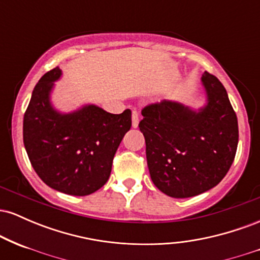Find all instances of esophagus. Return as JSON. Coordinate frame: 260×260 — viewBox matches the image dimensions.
Listing matches in <instances>:
<instances>
[{"instance_id": "esophagus-1", "label": "esophagus", "mask_w": 260, "mask_h": 260, "mask_svg": "<svg viewBox=\"0 0 260 260\" xmlns=\"http://www.w3.org/2000/svg\"><path fill=\"white\" fill-rule=\"evenodd\" d=\"M138 124H139V113L138 111L134 110V111H132V127L137 128L138 127Z\"/></svg>"}]
</instances>
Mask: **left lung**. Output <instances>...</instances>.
<instances>
[{
  "mask_svg": "<svg viewBox=\"0 0 260 260\" xmlns=\"http://www.w3.org/2000/svg\"><path fill=\"white\" fill-rule=\"evenodd\" d=\"M205 104L199 109L162 100L142 110L139 129L153 183L172 198H189L220 183L234 162L237 116L226 89L204 72Z\"/></svg>",
  "mask_w": 260,
  "mask_h": 260,
  "instance_id": "8db88e82",
  "label": "left lung"
}]
</instances>
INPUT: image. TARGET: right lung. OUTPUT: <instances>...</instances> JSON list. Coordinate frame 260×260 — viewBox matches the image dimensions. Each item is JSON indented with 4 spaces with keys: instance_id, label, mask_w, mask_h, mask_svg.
Wrapping results in <instances>:
<instances>
[{
    "instance_id": "obj_1",
    "label": "right lung",
    "mask_w": 260,
    "mask_h": 260,
    "mask_svg": "<svg viewBox=\"0 0 260 260\" xmlns=\"http://www.w3.org/2000/svg\"><path fill=\"white\" fill-rule=\"evenodd\" d=\"M58 67L41 77L24 113L23 140L39 177L58 192L88 196L109 180L112 160L132 126L131 110L113 115L94 104L71 112L53 106Z\"/></svg>"
}]
</instances>
